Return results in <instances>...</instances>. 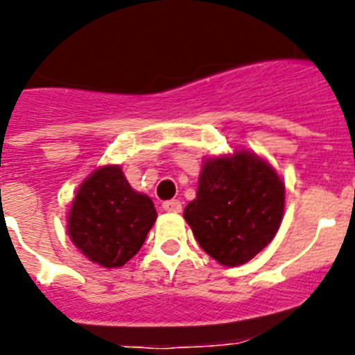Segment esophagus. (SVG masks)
I'll list each match as a JSON object with an SVG mask.
<instances>
[{"label":"esophagus","instance_id":"34e87169","mask_svg":"<svg viewBox=\"0 0 355 355\" xmlns=\"http://www.w3.org/2000/svg\"><path fill=\"white\" fill-rule=\"evenodd\" d=\"M164 211H170V214H180L182 211V203L178 200H170L162 203Z\"/></svg>","mask_w":355,"mask_h":355}]
</instances>
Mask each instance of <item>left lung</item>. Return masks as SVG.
<instances>
[{
  "instance_id": "8db88e82",
  "label": "left lung",
  "mask_w": 355,
  "mask_h": 355,
  "mask_svg": "<svg viewBox=\"0 0 355 355\" xmlns=\"http://www.w3.org/2000/svg\"><path fill=\"white\" fill-rule=\"evenodd\" d=\"M286 185L270 162L236 150L205 161L196 200L184 218L200 247L223 266H241L275 238L284 217Z\"/></svg>"
}]
</instances>
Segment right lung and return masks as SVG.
Masks as SVG:
<instances>
[{
	"label": "right lung",
	"instance_id": "right-lung-1",
	"mask_svg": "<svg viewBox=\"0 0 355 355\" xmlns=\"http://www.w3.org/2000/svg\"><path fill=\"white\" fill-rule=\"evenodd\" d=\"M155 218L150 198L129 185L121 166L108 164L78 187L68 214V234L89 261L121 268L137 256Z\"/></svg>",
	"mask_w": 355,
	"mask_h": 355
}]
</instances>
